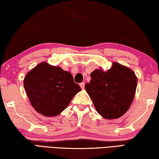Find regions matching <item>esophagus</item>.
Returning a JSON list of instances; mask_svg holds the SVG:
<instances>
[{"mask_svg": "<svg viewBox=\"0 0 159 159\" xmlns=\"http://www.w3.org/2000/svg\"><path fill=\"white\" fill-rule=\"evenodd\" d=\"M80 88H81L82 89H84V88H85V83L84 82L80 83Z\"/></svg>", "mask_w": 159, "mask_h": 159, "instance_id": "34e87169", "label": "esophagus"}]
</instances>
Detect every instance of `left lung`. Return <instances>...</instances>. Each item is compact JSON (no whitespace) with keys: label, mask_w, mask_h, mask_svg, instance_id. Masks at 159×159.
Listing matches in <instances>:
<instances>
[{"label":"left lung","mask_w":159,"mask_h":159,"mask_svg":"<svg viewBox=\"0 0 159 159\" xmlns=\"http://www.w3.org/2000/svg\"><path fill=\"white\" fill-rule=\"evenodd\" d=\"M85 85L94 107L106 119H117L126 113L134 99L137 78L134 72L117 62L107 71L95 70Z\"/></svg>","instance_id":"left-lung-1"}]
</instances>
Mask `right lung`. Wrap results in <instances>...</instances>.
Listing matches in <instances>:
<instances>
[{"label":"right lung","mask_w":159,"mask_h":159,"mask_svg":"<svg viewBox=\"0 0 159 159\" xmlns=\"http://www.w3.org/2000/svg\"><path fill=\"white\" fill-rule=\"evenodd\" d=\"M24 85L34 110L47 117L60 114L81 90L70 72L47 62L40 63L28 72Z\"/></svg>","instance_id":"1"}]
</instances>
